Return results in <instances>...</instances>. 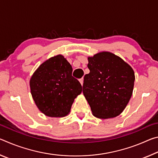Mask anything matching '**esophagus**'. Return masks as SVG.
I'll use <instances>...</instances> for the list:
<instances>
[{
    "instance_id": "obj_1",
    "label": "esophagus",
    "mask_w": 158,
    "mask_h": 158,
    "mask_svg": "<svg viewBox=\"0 0 158 158\" xmlns=\"http://www.w3.org/2000/svg\"><path fill=\"white\" fill-rule=\"evenodd\" d=\"M79 82L81 83V85H83V84H84V79H83V78L80 79H79Z\"/></svg>"
}]
</instances>
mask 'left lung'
<instances>
[{"instance_id": "1", "label": "left lung", "mask_w": 158, "mask_h": 158, "mask_svg": "<svg viewBox=\"0 0 158 158\" xmlns=\"http://www.w3.org/2000/svg\"><path fill=\"white\" fill-rule=\"evenodd\" d=\"M83 93L93 115L102 119L121 114L132 97L135 76L129 64L113 53L101 52L88 57Z\"/></svg>"}]
</instances>
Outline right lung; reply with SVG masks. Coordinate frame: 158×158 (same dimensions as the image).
I'll list each match as a JSON object with an SVG mask.
<instances>
[{
  "instance_id": "obj_1",
  "label": "right lung",
  "mask_w": 158,
  "mask_h": 158,
  "mask_svg": "<svg viewBox=\"0 0 158 158\" xmlns=\"http://www.w3.org/2000/svg\"><path fill=\"white\" fill-rule=\"evenodd\" d=\"M72 73L70 64L58 54L42 63L31 76L32 97L45 116L60 118L70 112L74 99L82 91L81 84Z\"/></svg>"
}]
</instances>
